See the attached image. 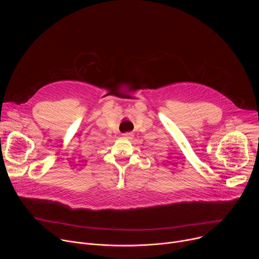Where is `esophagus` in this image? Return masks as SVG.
I'll return each instance as SVG.
<instances>
[{
  "instance_id": "esophagus-1",
  "label": "esophagus",
  "mask_w": 259,
  "mask_h": 259,
  "mask_svg": "<svg viewBox=\"0 0 259 259\" xmlns=\"http://www.w3.org/2000/svg\"><path fill=\"white\" fill-rule=\"evenodd\" d=\"M132 133H129V132H127V133H124L123 134V137L124 138H126V139H130V138H132Z\"/></svg>"
}]
</instances>
